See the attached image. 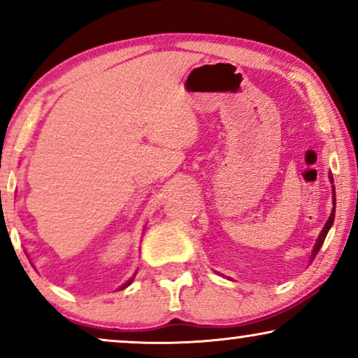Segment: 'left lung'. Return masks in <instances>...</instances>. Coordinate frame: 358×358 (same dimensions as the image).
Listing matches in <instances>:
<instances>
[{
	"label": "left lung",
	"instance_id": "8db88e82",
	"mask_svg": "<svg viewBox=\"0 0 358 358\" xmlns=\"http://www.w3.org/2000/svg\"><path fill=\"white\" fill-rule=\"evenodd\" d=\"M329 179H331V182H334V179H332L331 174H329ZM332 205H334V207H332L331 217H329V220H327V222H326L324 228H322V231L320 233V236H317V239H316L315 248H313L311 256H310V262H313V259L316 257L317 251H320L321 246H322V243H324V239H326V236H327V231H329L331 227H332V223H334V217H336V190H334V185H332Z\"/></svg>",
	"mask_w": 358,
	"mask_h": 358
}]
</instances>
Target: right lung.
Listing matches in <instances>:
<instances>
[{"label":"right lung","mask_w":358,"mask_h":358,"mask_svg":"<svg viewBox=\"0 0 358 358\" xmlns=\"http://www.w3.org/2000/svg\"><path fill=\"white\" fill-rule=\"evenodd\" d=\"M135 275H136V273H135ZM135 275H134V277H131V278H129V280H127V282L124 283V285H120V287H119V290H124V288H127V287H129V285H130V283H131V282H134V278H135Z\"/></svg>","instance_id":"1"}]
</instances>
